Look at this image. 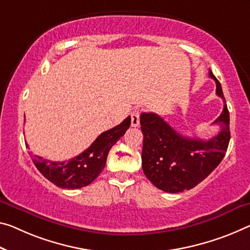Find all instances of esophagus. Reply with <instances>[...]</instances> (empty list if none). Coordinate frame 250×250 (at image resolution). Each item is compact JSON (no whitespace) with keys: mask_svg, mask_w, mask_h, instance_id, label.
<instances>
[{"mask_svg":"<svg viewBox=\"0 0 250 250\" xmlns=\"http://www.w3.org/2000/svg\"><path fill=\"white\" fill-rule=\"evenodd\" d=\"M140 110H134L130 114V123H132V126H134V127L140 125Z\"/></svg>","mask_w":250,"mask_h":250,"instance_id":"esophagus-1","label":"esophagus"}]
</instances>
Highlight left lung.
<instances>
[{
    "instance_id": "obj_1",
    "label": "left lung",
    "mask_w": 250,
    "mask_h": 250,
    "mask_svg": "<svg viewBox=\"0 0 250 250\" xmlns=\"http://www.w3.org/2000/svg\"><path fill=\"white\" fill-rule=\"evenodd\" d=\"M216 94L224 99V110L213 124L220 125V132L208 141L186 137L171 127L154 113L141 114L143 132L142 167L144 174L157 189L170 193L190 190L203 181L227 152L230 141L229 112L218 79Z\"/></svg>"
}]
</instances>
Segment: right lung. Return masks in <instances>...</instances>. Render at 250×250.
<instances>
[{"mask_svg":"<svg viewBox=\"0 0 250 250\" xmlns=\"http://www.w3.org/2000/svg\"><path fill=\"white\" fill-rule=\"evenodd\" d=\"M130 125V116L120 125L102 133L89 147L74 159L52 162L29 153L40 173L50 182L62 189H80L87 187L102 173L107 155L113 145L124 135Z\"/></svg>","mask_w":250,"mask_h":250,"instance_id":"right-lung-1","label":"right lung"}]
</instances>
